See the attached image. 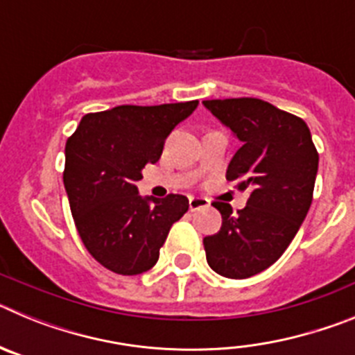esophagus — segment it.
Returning <instances> with one entry per match:
<instances>
[{
    "label": "esophagus",
    "instance_id": "obj_1",
    "mask_svg": "<svg viewBox=\"0 0 355 355\" xmlns=\"http://www.w3.org/2000/svg\"><path fill=\"white\" fill-rule=\"evenodd\" d=\"M188 205H190V211H199V209H202V208H208L209 202H208V199L190 197V200H188Z\"/></svg>",
    "mask_w": 355,
    "mask_h": 355
}]
</instances>
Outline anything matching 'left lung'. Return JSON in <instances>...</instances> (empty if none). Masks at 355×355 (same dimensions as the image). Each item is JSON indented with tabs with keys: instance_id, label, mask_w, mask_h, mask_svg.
I'll list each match as a JSON object with an SVG mask.
<instances>
[{
	"instance_id": "1",
	"label": "left lung",
	"mask_w": 355,
	"mask_h": 355,
	"mask_svg": "<svg viewBox=\"0 0 355 355\" xmlns=\"http://www.w3.org/2000/svg\"><path fill=\"white\" fill-rule=\"evenodd\" d=\"M241 142L225 180L249 190L247 206L213 202L222 227L205 238L206 261L216 274L247 279L274 265L306 218L313 200L318 153L302 119L270 103L240 97L202 101Z\"/></svg>"
}]
</instances>
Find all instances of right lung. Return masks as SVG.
<instances>
[{
    "label": "right lung",
    "mask_w": 355,
    "mask_h": 355,
    "mask_svg": "<svg viewBox=\"0 0 355 355\" xmlns=\"http://www.w3.org/2000/svg\"><path fill=\"white\" fill-rule=\"evenodd\" d=\"M199 101L115 106L85 115L65 144L64 187L87 250L108 270L139 275L156 265L172 224L188 211L184 196L142 197L147 163Z\"/></svg>",
    "instance_id": "right-lung-1"
}]
</instances>
